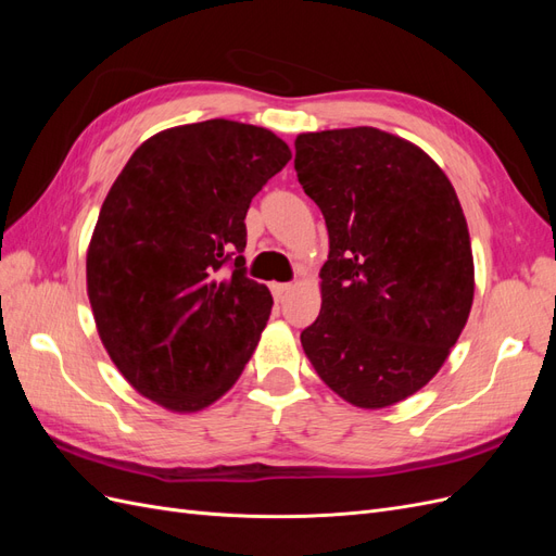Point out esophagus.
I'll use <instances>...</instances> for the list:
<instances>
[{
  "mask_svg": "<svg viewBox=\"0 0 556 556\" xmlns=\"http://www.w3.org/2000/svg\"><path fill=\"white\" fill-rule=\"evenodd\" d=\"M290 290H292V285H288V282H274V285H271V292H274L276 301H282L285 294H288Z\"/></svg>",
  "mask_w": 556,
  "mask_h": 556,
  "instance_id": "esophagus-1",
  "label": "esophagus"
}]
</instances>
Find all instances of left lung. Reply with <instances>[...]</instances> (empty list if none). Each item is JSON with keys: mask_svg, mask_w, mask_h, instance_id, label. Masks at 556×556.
Returning a JSON list of instances; mask_svg holds the SVG:
<instances>
[{"mask_svg": "<svg viewBox=\"0 0 556 556\" xmlns=\"http://www.w3.org/2000/svg\"><path fill=\"white\" fill-rule=\"evenodd\" d=\"M294 148L329 233L323 308L301 345L352 406H392L439 374L473 304L457 192L425 150L376 127L299 134Z\"/></svg>", "mask_w": 556, "mask_h": 556, "instance_id": "left-lung-1", "label": "left lung"}]
</instances>
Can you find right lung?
<instances>
[{"mask_svg":"<svg viewBox=\"0 0 556 556\" xmlns=\"http://www.w3.org/2000/svg\"><path fill=\"white\" fill-rule=\"evenodd\" d=\"M292 160L274 131L206 121L155 134L129 157L92 233L94 323L134 390L194 413L239 380L271 315L245 276V213Z\"/></svg>","mask_w":556,"mask_h":556,"instance_id":"add662e5","label":"right lung"}]
</instances>
